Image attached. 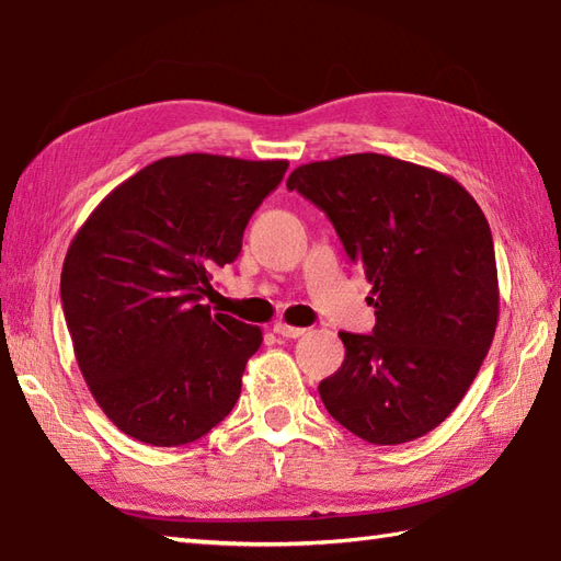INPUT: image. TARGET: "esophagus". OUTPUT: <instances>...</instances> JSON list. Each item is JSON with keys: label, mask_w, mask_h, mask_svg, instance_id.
Masks as SVG:
<instances>
[{"label": "esophagus", "mask_w": 561, "mask_h": 561, "mask_svg": "<svg viewBox=\"0 0 561 561\" xmlns=\"http://www.w3.org/2000/svg\"><path fill=\"white\" fill-rule=\"evenodd\" d=\"M273 331H276L278 335H285V339H300V335L307 333V329H302V327H290V323H285V321H276V323H273Z\"/></svg>", "instance_id": "esophagus-1"}]
</instances>
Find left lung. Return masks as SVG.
I'll list each match as a JSON object with an SVG mask.
<instances>
[{
  "label": "left lung",
  "instance_id": "left-lung-1",
  "mask_svg": "<svg viewBox=\"0 0 561 561\" xmlns=\"http://www.w3.org/2000/svg\"><path fill=\"white\" fill-rule=\"evenodd\" d=\"M371 283V333L341 331L345 359L319 383L333 420L369 444H405L454 413L500 319L494 242L454 178L379 153L293 170Z\"/></svg>",
  "mask_w": 561,
  "mask_h": 561
}]
</instances>
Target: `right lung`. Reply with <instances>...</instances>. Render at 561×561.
Segmentation results:
<instances>
[{
	"mask_svg": "<svg viewBox=\"0 0 561 561\" xmlns=\"http://www.w3.org/2000/svg\"><path fill=\"white\" fill-rule=\"evenodd\" d=\"M288 160L184 153L115 186L67 249L61 307L95 403L151 446L202 439L238 403L259 327L206 305Z\"/></svg>",
	"mask_w": 561,
	"mask_h": 561,
	"instance_id": "right-lung-1",
	"label": "right lung"
}]
</instances>
